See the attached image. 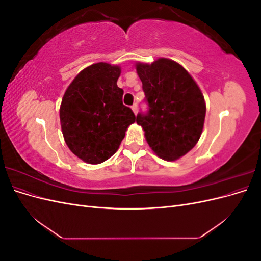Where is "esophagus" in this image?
Returning a JSON list of instances; mask_svg holds the SVG:
<instances>
[{
    "mask_svg": "<svg viewBox=\"0 0 261 261\" xmlns=\"http://www.w3.org/2000/svg\"><path fill=\"white\" fill-rule=\"evenodd\" d=\"M132 110H133V112H134V113L137 114V112H138V109H137V105H136V103H134V105L132 106Z\"/></svg>",
    "mask_w": 261,
    "mask_h": 261,
    "instance_id": "obj_1",
    "label": "esophagus"
}]
</instances>
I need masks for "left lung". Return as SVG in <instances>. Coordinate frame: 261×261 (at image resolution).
I'll return each instance as SVG.
<instances>
[{
	"mask_svg": "<svg viewBox=\"0 0 261 261\" xmlns=\"http://www.w3.org/2000/svg\"><path fill=\"white\" fill-rule=\"evenodd\" d=\"M136 69L148 105L147 113H138L136 122L153 152L174 161L200 138L206 116L202 93L187 70L172 60L137 63Z\"/></svg>",
	"mask_w": 261,
	"mask_h": 261,
	"instance_id": "8db88e82",
	"label": "left lung"
}]
</instances>
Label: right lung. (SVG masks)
<instances>
[{
  "label": "right lung",
  "instance_id": "obj_1",
  "mask_svg": "<svg viewBox=\"0 0 261 261\" xmlns=\"http://www.w3.org/2000/svg\"><path fill=\"white\" fill-rule=\"evenodd\" d=\"M120 75V66L96 63L83 69L63 96V136L70 151L87 163L112 156L135 122L132 109L123 105L124 91L116 84Z\"/></svg>",
  "mask_w": 261,
  "mask_h": 261
}]
</instances>
